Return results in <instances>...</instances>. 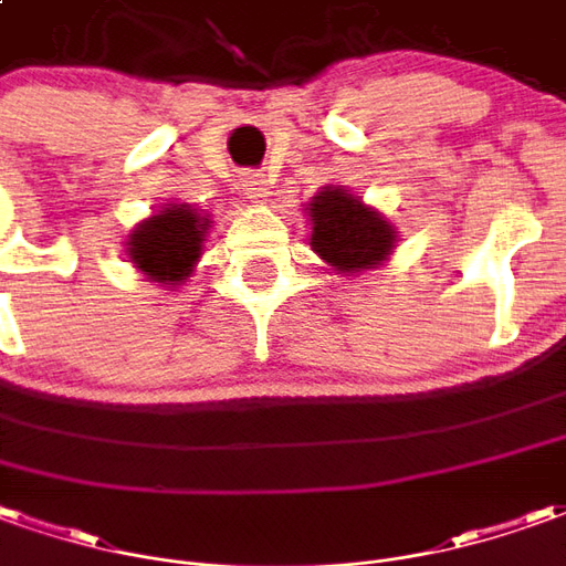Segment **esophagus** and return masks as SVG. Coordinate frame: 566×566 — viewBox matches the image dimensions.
<instances>
[{
  "instance_id": "34e87169",
  "label": "esophagus",
  "mask_w": 566,
  "mask_h": 566,
  "mask_svg": "<svg viewBox=\"0 0 566 566\" xmlns=\"http://www.w3.org/2000/svg\"><path fill=\"white\" fill-rule=\"evenodd\" d=\"M243 190L245 197L252 202H264L268 197H271V187H268V181H264V175H259V171H252V175H245L243 178Z\"/></svg>"
}]
</instances>
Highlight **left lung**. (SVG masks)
<instances>
[{
	"label": "left lung",
	"mask_w": 566,
	"mask_h": 566,
	"mask_svg": "<svg viewBox=\"0 0 566 566\" xmlns=\"http://www.w3.org/2000/svg\"><path fill=\"white\" fill-rule=\"evenodd\" d=\"M311 221V249L335 274L357 276L391 259L397 228L376 206L354 197L348 187L329 185L305 206Z\"/></svg>",
	"instance_id": "1"
}]
</instances>
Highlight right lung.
Listing matches in <instances>:
<instances>
[{"label": "right lung", "instance_id": "obj_1", "mask_svg": "<svg viewBox=\"0 0 566 566\" xmlns=\"http://www.w3.org/2000/svg\"><path fill=\"white\" fill-rule=\"evenodd\" d=\"M212 218L190 202H166L154 216L138 221L126 240V255L132 268L150 283L166 290L181 286L193 274L206 249V233Z\"/></svg>", "mask_w": 566, "mask_h": 566}]
</instances>
